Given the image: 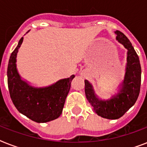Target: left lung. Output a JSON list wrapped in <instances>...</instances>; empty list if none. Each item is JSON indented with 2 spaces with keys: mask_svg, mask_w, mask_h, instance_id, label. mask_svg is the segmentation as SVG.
<instances>
[{
  "mask_svg": "<svg viewBox=\"0 0 147 147\" xmlns=\"http://www.w3.org/2000/svg\"><path fill=\"white\" fill-rule=\"evenodd\" d=\"M116 39L127 49L124 79L118 92L108 100H101L94 93L92 84L85 80V92L92 109L104 118L115 120L122 117L137 101L141 82L140 59L131 42L121 31H115Z\"/></svg>",
  "mask_w": 147,
  "mask_h": 147,
  "instance_id": "8db88e82",
  "label": "left lung"
}]
</instances>
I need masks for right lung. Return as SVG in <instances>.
Listing matches in <instances>:
<instances>
[{"label": "right lung", "instance_id": "1", "mask_svg": "<svg viewBox=\"0 0 147 147\" xmlns=\"http://www.w3.org/2000/svg\"><path fill=\"white\" fill-rule=\"evenodd\" d=\"M24 37L20 40L10 55L7 67V84L10 98L18 111L37 123H46L61 115L65 101L71 87L72 75L43 88L31 86L21 77L17 69V54Z\"/></svg>", "mask_w": 147, "mask_h": 147}]
</instances>
